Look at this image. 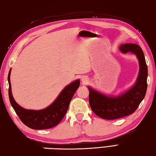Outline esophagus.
<instances>
[{
  "mask_svg": "<svg viewBox=\"0 0 156 156\" xmlns=\"http://www.w3.org/2000/svg\"><path fill=\"white\" fill-rule=\"evenodd\" d=\"M88 80H89V79H88L87 77H86V76H84V77L81 78V81H82V83H87Z\"/></svg>",
  "mask_w": 156,
  "mask_h": 156,
  "instance_id": "34e87169",
  "label": "esophagus"
}]
</instances>
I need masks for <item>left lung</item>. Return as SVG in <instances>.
I'll return each instance as SVG.
<instances>
[{
    "label": "left lung",
    "mask_w": 156,
    "mask_h": 156,
    "mask_svg": "<svg viewBox=\"0 0 156 156\" xmlns=\"http://www.w3.org/2000/svg\"><path fill=\"white\" fill-rule=\"evenodd\" d=\"M119 49L123 54L130 52L136 55L139 72L134 86L118 96L105 95L87 86L91 108L96 115L105 119H116L133 113L145 98L147 88V66L142 49L136 44L125 43Z\"/></svg>",
    "instance_id": "obj_1"
}]
</instances>
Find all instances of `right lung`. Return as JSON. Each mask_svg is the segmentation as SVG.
Instances as JSON below:
<instances>
[{"label": "right lung", "mask_w": 156, "mask_h": 156, "mask_svg": "<svg viewBox=\"0 0 156 156\" xmlns=\"http://www.w3.org/2000/svg\"><path fill=\"white\" fill-rule=\"evenodd\" d=\"M11 70L8 75L10 103L23 124L34 130L51 128L59 124L66 115L70 101L80 85L79 79H76L64 87L56 99L48 107L41 110L26 109L17 104L13 98L10 81Z\"/></svg>", "instance_id": "obj_1"}]
</instances>
